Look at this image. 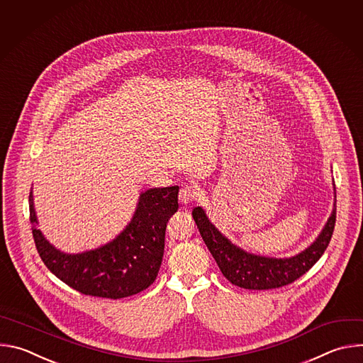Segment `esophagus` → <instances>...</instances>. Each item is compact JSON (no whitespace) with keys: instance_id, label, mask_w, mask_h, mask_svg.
Returning a JSON list of instances; mask_svg holds the SVG:
<instances>
[{"instance_id":"obj_1","label":"esophagus","mask_w":363,"mask_h":363,"mask_svg":"<svg viewBox=\"0 0 363 363\" xmlns=\"http://www.w3.org/2000/svg\"><path fill=\"white\" fill-rule=\"evenodd\" d=\"M199 196V188L196 185H185L179 191L181 203H189Z\"/></svg>"}]
</instances>
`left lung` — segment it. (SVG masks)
Listing matches in <instances>:
<instances>
[{
    "instance_id": "left-lung-1",
    "label": "left lung",
    "mask_w": 363,
    "mask_h": 363,
    "mask_svg": "<svg viewBox=\"0 0 363 363\" xmlns=\"http://www.w3.org/2000/svg\"><path fill=\"white\" fill-rule=\"evenodd\" d=\"M192 217L203 242L230 283L248 290L277 289L293 283L312 269L328 248L336 223V189L332 214L316 240L298 254L284 258L257 255L235 245L210 221L202 206H195Z\"/></svg>"
}]
</instances>
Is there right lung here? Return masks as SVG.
<instances>
[{
    "instance_id": "add662e5",
    "label": "right lung",
    "mask_w": 363,
    "mask_h": 363,
    "mask_svg": "<svg viewBox=\"0 0 363 363\" xmlns=\"http://www.w3.org/2000/svg\"><path fill=\"white\" fill-rule=\"evenodd\" d=\"M178 185L143 191L132 220L119 235L97 248L69 254L37 228L31 188L30 221L43 263L63 283L87 296L116 300L143 291L158 276L167 224L178 211Z\"/></svg>"
}]
</instances>
